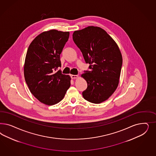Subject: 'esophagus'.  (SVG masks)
<instances>
[{"label": "esophagus", "instance_id": "34e87169", "mask_svg": "<svg viewBox=\"0 0 156 156\" xmlns=\"http://www.w3.org/2000/svg\"><path fill=\"white\" fill-rule=\"evenodd\" d=\"M71 78L73 79H76V78H78V76L77 75H71Z\"/></svg>", "mask_w": 156, "mask_h": 156}]
</instances>
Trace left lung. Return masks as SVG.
<instances>
[{"mask_svg":"<svg viewBox=\"0 0 156 156\" xmlns=\"http://www.w3.org/2000/svg\"><path fill=\"white\" fill-rule=\"evenodd\" d=\"M73 39L91 69L81 75L87 83L82 95L90 102L101 104L118 87L122 65L121 51L113 39L99 27L75 31Z\"/></svg>","mask_w":156,"mask_h":156,"instance_id":"obj_1","label":"left lung"}]
</instances>
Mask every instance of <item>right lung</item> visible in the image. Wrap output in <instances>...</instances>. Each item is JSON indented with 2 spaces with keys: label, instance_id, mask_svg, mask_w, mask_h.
Masks as SVG:
<instances>
[{
  "label": "right lung",
  "instance_id": "1",
  "mask_svg": "<svg viewBox=\"0 0 156 156\" xmlns=\"http://www.w3.org/2000/svg\"><path fill=\"white\" fill-rule=\"evenodd\" d=\"M70 33L50 30L39 34L30 43L24 65V76L30 92L46 105L57 104L70 87L71 77L58 70L60 54Z\"/></svg>",
  "mask_w": 156,
  "mask_h": 156
}]
</instances>
